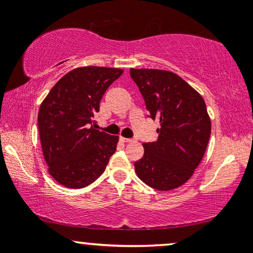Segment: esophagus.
Listing matches in <instances>:
<instances>
[{"label":"esophagus","mask_w":253,"mask_h":253,"mask_svg":"<svg viewBox=\"0 0 253 253\" xmlns=\"http://www.w3.org/2000/svg\"><path fill=\"white\" fill-rule=\"evenodd\" d=\"M120 140L123 141V143H134V139H130V138H124V136H121Z\"/></svg>","instance_id":"esophagus-1"}]
</instances>
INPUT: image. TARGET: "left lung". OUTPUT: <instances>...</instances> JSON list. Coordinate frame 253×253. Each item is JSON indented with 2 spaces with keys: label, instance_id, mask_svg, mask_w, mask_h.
<instances>
[{
  "label": "left lung",
  "instance_id": "1",
  "mask_svg": "<svg viewBox=\"0 0 253 253\" xmlns=\"http://www.w3.org/2000/svg\"><path fill=\"white\" fill-rule=\"evenodd\" d=\"M151 119H158V139L144 143L134 163L139 178L157 190H172L193 176L211 136L205 100L178 75L157 69H130Z\"/></svg>",
  "mask_w": 253,
  "mask_h": 253
}]
</instances>
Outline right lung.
<instances>
[{
    "mask_svg": "<svg viewBox=\"0 0 253 253\" xmlns=\"http://www.w3.org/2000/svg\"><path fill=\"white\" fill-rule=\"evenodd\" d=\"M124 70L83 66L60 78L40 104V143L48 172L59 184L84 188L103 173L118 135L95 128L94 115L108 86Z\"/></svg>",
    "mask_w": 253,
    "mask_h": 253,
    "instance_id": "obj_1",
    "label": "right lung"
}]
</instances>
